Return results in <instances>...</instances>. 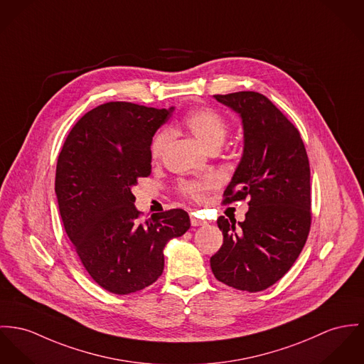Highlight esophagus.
<instances>
[{
	"label": "esophagus",
	"mask_w": 364,
	"mask_h": 364,
	"mask_svg": "<svg viewBox=\"0 0 364 364\" xmlns=\"http://www.w3.org/2000/svg\"><path fill=\"white\" fill-rule=\"evenodd\" d=\"M191 224L193 225H205V224H208V220H205V219H200L198 215L196 213H193L191 215Z\"/></svg>",
	"instance_id": "34e87169"
}]
</instances>
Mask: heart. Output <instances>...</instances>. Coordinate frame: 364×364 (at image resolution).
I'll list each match as a JSON object with an SVG mask.
<instances>
[{
  "label": "heart",
  "instance_id": "1",
  "mask_svg": "<svg viewBox=\"0 0 364 364\" xmlns=\"http://www.w3.org/2000/svg\"><path fill=\"white\" fill-rule=\"evenodd\" d=\"M184 123L193 136L199 141L206 149L219 148L223 144L228 132V126L223 116L212 108H198L187 113ZM171 137L168 129H162L152 140L151 155L154 159H159ZM218 186L216 178L205 177L199 180H188L181 184V193L191 199L202 200L206 193L213 190Z\"/></svg>",
  "mask_w": 364,
  "mask_h": 364
}]
</instances>
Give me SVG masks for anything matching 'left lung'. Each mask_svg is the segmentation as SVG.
Here are the masks:
<instances>
[{
  "label": "left lung",
  "instance_id": "left-lung-1",
  "mask_svg": "<svg viewBox=\"0 0 364 364\" xmlns=\"http://www.w3.org/2000/svg\"><path fill=\"white\" fill-rule=\"evenodd\" d=\"M240 114L244 152L224 203L250 198L244 222L218 219L222 248L210 257L215 277L235 289L269 288L292 267L310 230V168L298 129L264 95H215Z\"/></svg>",
  "mask_w": 364,
  "mask_h": 364
}]
</instances>
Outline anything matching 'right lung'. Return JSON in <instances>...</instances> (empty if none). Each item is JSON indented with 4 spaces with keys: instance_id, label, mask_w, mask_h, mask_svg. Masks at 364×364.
<instances>
[{
    "instance_id": "right-lung-1",
    "label": "right lung",
    "mask_w": 364,
    "mask_h": 364,
    "mask_svg": "<svg viewBox=\"0 0 364 364\" xmlns=\"http://www.w3.org/2000/svg\"><path fill=\"white\" fill-rule=\"evenodd\" d=\"M174 108L107 102L73 126L58 156L60 219L85 270L104 289L127 295L158 280L164 248L190 228L183 209L145 222L132 187L151 174V144Z\"/></svg>"
}]
</instances>
